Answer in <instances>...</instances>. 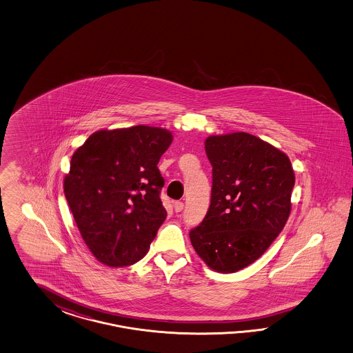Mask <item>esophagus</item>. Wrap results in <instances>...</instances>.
Listing matches in <instances>:
<instances>
[{
    "label": "esophagus",
    "instance_id": "esophagus-1",
    "mask_svg": "<svg viewBox=\"0 0 353 353\" xmlns=\"http://www.w3.org/2000/svg\"><path fill=\"white\" fill-rule=\"evenodd\" d=\"M173 208H174L176 212H181L182 210H183V203L180 202V201H177V202L173 203Z\"/></svg>",
    "mask_w": 353,
    "mask_h": 353
}]
</instances>
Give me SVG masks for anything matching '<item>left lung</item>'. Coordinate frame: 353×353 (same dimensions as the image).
Instances as JSON below:
<instances>
[{"label": "left lung", "instance_id": "left-lung-1", "mask_svg": "<svg viewBox=\"0 0 353 353\" xmlns=\"http://www.w3.org/2000/svg\"><path fill=\"white\" fill-rule=\"evenodd\" d=\"M211 204L190 241L204 263L234 273L256 261L282 232L295 176L282 151L245 132L205 139Z\"/></svg>", "mask_w": 353, "mask_h": 353}]
</instances>
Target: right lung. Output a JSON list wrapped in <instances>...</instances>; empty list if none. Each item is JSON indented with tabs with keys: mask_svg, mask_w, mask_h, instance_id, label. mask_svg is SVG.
<instances>
[{
	"mask_svg": "<svg viewBox=\"0 0 353 353\" xmlns=\"http://www.w3.org/2000/svg\"><path fill=\"white\" fill-rule=\"evenodd\" d=\"M172 139L146 125L99 130L72 155L64 195L98 261L128 267L149 251L167 217L158 163Z\"/></svg>",
	"mask_w": 353,
	"mask_h": 353,
	"instance_id": "obj_1",
	"label": "right lung"
}]
</instances>
